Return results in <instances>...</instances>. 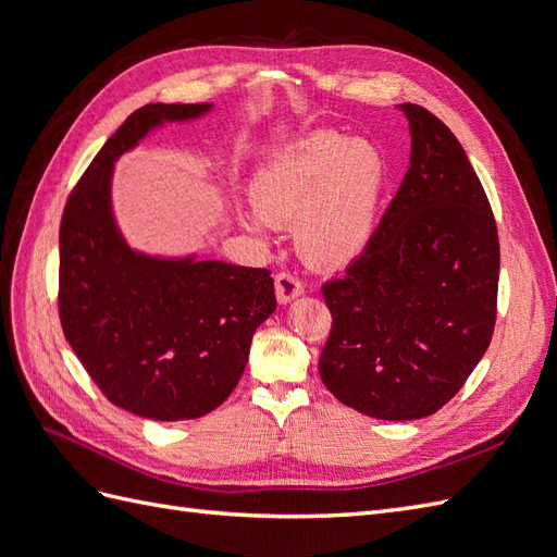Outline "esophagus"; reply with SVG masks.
<instances>
[{
    "instance_id": "esophagus-1",
    "label": "esophagus",
    "mask_w": 557,
    "mask_h": 557,
    "mask_svg": "<svg viewBox=\"0 0 557 557\" xmlns=\"http://www.w3.org/2000/svg\"><path fill=\"white\" fill-rule=\"evenodd\" d=\"M274 290H276V299L281 301V305H288V301H293L295 297L305 293V285H301V281L295 274L281 272L274 278Z\"/></svg>"
}]
</instances>
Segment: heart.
<instances>
[{
    "label": "heart",
    "instance_id": "b5f03b06",
    "mask_svg": "<svg viewBox=\"0 0 557 557\" xmlns=\"http://www.w3.org/2000/svg\"><path fill=\"white\" fill-rule=\"evenodd\" d=\"M387 181L381 148L367 139L311 132L274 150L252 178L244 223L256 234L295 223L301 256L344 267L372 239Z\"/></svg>",
    "mask_w": 557,
    "mask_h": 557
}]
</instances>
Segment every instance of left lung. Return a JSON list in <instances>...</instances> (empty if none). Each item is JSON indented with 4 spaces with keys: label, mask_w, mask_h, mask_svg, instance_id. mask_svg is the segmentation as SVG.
Returning <instances> with one entry per match:
<instances>
[{
    "label": "left lung",
    "mask_w": 557,
    "mask_h": 557,
    "mask_svg": "<svg viewBox=\"0 0 557 557\" xmlns=\"http://www.w3.org/2000/svg\"><path fill=\"white\" fill-rule=\"evenodd\" d=\"M409 117L411 166L358 260L323 285L332 313L318 369L346 407L381 420L440 411L491 346L499 239L491 201L455 134Z\"/></svg>",
    "instance_id": "obj_1"
}]
</instances>
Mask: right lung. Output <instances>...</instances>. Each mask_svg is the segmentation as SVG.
<instances>
[{
	"label": "right lung",
	"instance_id": "add662e5",
	"mask_svg": "<svg viewBox=\"0 0 557 557\" xmlns=\"http://www.w3.org/2000/svg\"><path fill=\"white\" fill-rule=\"evenodd\" d=\"M211 104H146L95 156L60 223V323L102 395L134 416L188 420L237 387L250 339L274 313L269 269L164 260L127 246L111 211L113 162L164 123Z\"/></svg>",
	"mask_w": 557,
	"mask_h": 557
}]
</instances>
